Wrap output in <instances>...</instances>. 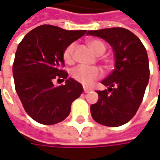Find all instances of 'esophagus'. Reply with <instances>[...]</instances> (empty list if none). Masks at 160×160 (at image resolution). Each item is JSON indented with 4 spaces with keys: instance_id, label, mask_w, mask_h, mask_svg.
<instances>
[{
    "instance_id": "obj_1",
    "label": "esophagus",
    "mask_w": 160,
    "mask_h": 160,
    "mask_svg": "<svg viewBox=\"0 0 160 160\" xmlns=\"http://www.w3.org/2000/svg\"><path fill=\"white\" fill-rule=\"evenodd\" d=\"M83 90H84V92H85V93L90 92V90H89V89H87V88H85V87H84V89H83Z\"/></svg>"
}]
</instances>
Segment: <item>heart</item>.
I'll list each match as a JSON object with an SVG mask.
<instances>
[{"label":"heart","instance_id":"b5f03b06","mask_svg":"<svg viewBox=\"0 0 160 160\" xmlns=\"http://www.w3.org/2000/svg\"><path fill=\"white\" fill-rule=\"evenodd\" d=\"M87 43L91 50L96 55L104 54L107 50L106 43L99 39H90V40H88ZM75 48H76L75 43H70L65 48L64 52H63V59L66 64L72 65L74 63ZM101 76H102V72L98 68L79 66V67L75 68L74 69H72V71H71V77L85 86H89V85L92 84V82L94 80H98Z\"/></svg>","mask_w":160,"mask_h":160}]
</instances>
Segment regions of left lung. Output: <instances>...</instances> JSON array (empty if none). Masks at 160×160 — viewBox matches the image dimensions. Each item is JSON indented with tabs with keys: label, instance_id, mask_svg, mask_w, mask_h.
<instances>
[{
	"label": "left lung",
	"instance_id": "1",
	"mask_svg": "<svg viewBox=\"0 0 160 160\" xmlns=\"http://www.w3.org/2000/svg\"><path fill=\"white\" fill-rule=\"evenodd\" d=\"M87 35L107 41L116 59L113 72L102 81L108 89L97 91L98 101L91 106L92 117L104 126H121L133 118L144 98L150 74L146 50L136 35L123 28L90 30Z\"/></svg>",
	"mask_w": 160,
	"mask_h": 160
}]
</instances>
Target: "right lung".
I'll return each instance as SVG.
<instances>
[{"mask_svg":"<svg viewBox=\"0 0 160 160\" xmlns=\"http://www.w3.org/2000/svg\"><path fill=\"white\" fill-rule=\"evenodd\" d=\"M87 30H66L42 25L29 31L18 44L13 64V76L18 97L25 111L35 121L52 125L70 113L72 102L83 92L82 85L61 68L65 66V48ZM54 79L66 80L55 87Z\"/></svg>","mask_w":160,"mask_h":160,"instance_id":"obj_1","label":"right lung"}]
</instances>
